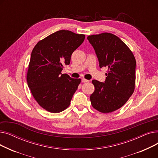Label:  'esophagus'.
Segmentation results:
<instances>
[{
    "instance_id": "34e87169",
    "label": "esophagus",
    "mask_w": 158,
    "mask_h": 158,
    "mask_svg": "<svg viewBox=\"0 0 158 158\" xmlns=\"http://www.w3.org/2000/svg\"><path fill=\"white\" fill-rule=\"evenodd\" d=\"M88 81H89L88 80H87V79H85V78H82V82H88Z\"/></svg>"
}]
</instances>
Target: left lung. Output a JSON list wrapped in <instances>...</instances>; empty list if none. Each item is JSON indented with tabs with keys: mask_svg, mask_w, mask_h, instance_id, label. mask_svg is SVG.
I'll list each match as a JSON object with an SVG mask.
<instances>
[{
	"mask_svg": "<svg viewBox=\"0 0 158 158\" xmlns=\"http://www.w3.org/2000/svg\"><path fill=\"white\" fill-rule=\"evenodd\" d=\"M100 68L107 67L104 82L93 80L94 92L90 95L93 107L103 113L122 107L133 94L136 80V60L130 48L118 36L104 32L88 36Z\"/></svg>",
	"mask_w": 158,
	"mask_h": 158,
	"instance_id": "obj_1",
	"label": "left lung"
}]
</instances>
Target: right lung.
<instances>
[{
  "label": "right lung",
  "instance_id": "obj_1",
  "mask_svg": "<svg viewBox=\"0 0 158 158\" xmlns=\"http://www.w3.org/2000/svg\"><path fill=\"white\" fill-rule=\"evenodd\" d=\"M85 35L60 30L40 40L31 52L27 81L33 97L45 110L60 113L70 104L81 79L61 73L72 53L82 44Z\"/></svg>",
  "mask_w": 158,
  "mask_h": 158
}]
</instances>
